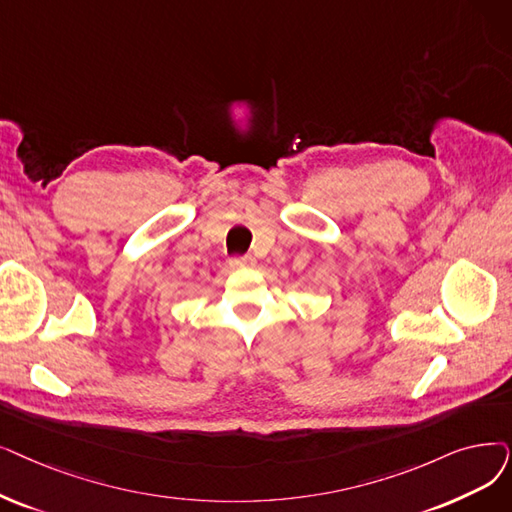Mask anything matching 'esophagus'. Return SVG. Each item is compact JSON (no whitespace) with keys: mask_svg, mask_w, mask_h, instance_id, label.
<instances>
[{"mask_svg":"<svg viewBox=\"0 0 512 512\" xmlns=\"http://www.w3.org/2000/svg\"><path fill=\"white\" fill-rule=\"evenodd\" d=\"M255 257L253 255H244V257H234L232 261H230V265L232 268H236V270H247V268H255Z\"/></svg>","mask_w":512,"mask_h":512,"instance_id":"34e87169","label":"esophagus"}]
</instances>
